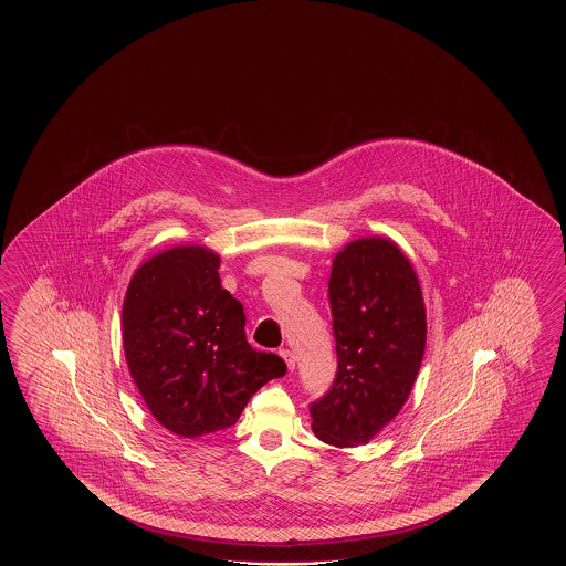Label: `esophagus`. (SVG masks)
<instances>
[{"label":"esophagus","mask_w":566,"mask_h":566,"mask_svg":"<svg viewBox=\"0 0 566 566\" xmlns=\"http://www.w3.org/2000/svg\"><path fill=\"white\" fill-rule=\"evenodd\" d=\"M279 354H281V358L285 360V364H287L289 370L293 373V370H295V356H293V352H291V349H281Z\"/></svg>","instance_id":"obj_1"}]
</instances>
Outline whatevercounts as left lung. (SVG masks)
Listing matches in <instances>:
<instances>
[{
  "label": "left lung",
  "mask_w": 566,
  "mask_h": 566,
  "mask_svg": "<svg viewBox=\"0 0 566 566\" xmlns=\"http://www.w3.org/2000/svg\"><path fill=\"white\" fill-rule=\"evenodd\" d=\"M329 305L337 373L310 407L313 433L327 446H366L400 412L421 368V285L397 242L364 237L336 254Z\"/></svg>",
  "instance_id": "obj_1"
}]
</instances>
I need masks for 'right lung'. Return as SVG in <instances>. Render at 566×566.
Segmentation results:
<instances>
[{"mask_svg": "<svg viewBox=\"0 0 566 566\" xmlns=\"http://www.w3.org/2000/svg\"><path fill=\"white\" fill-rule=\"evenodd\" d=\"M220 256L202 244L154 254L123 301L125 360L145 407L164 429L196 439L239 421L269 380L287 373L244 336V312L220 285Z\"/></svg>", "mask_w": 566, "mask_h": 566, "instance_id": "right-lung-1", "label": "right lung"}]
</instances>
